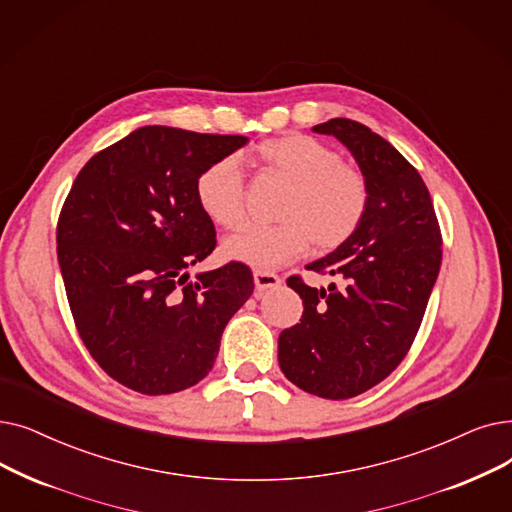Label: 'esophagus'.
Returning <instances> with one entry per match:
<instances>
[{
	"instance_id": "1",
	"label": "esophagus",
	"mask_w": 512,
	"mask_h": 512,
	"mask_svg": "<svg viewBox=\"0 0 512 512\" xmlns=\"http://www.w3.org/2000/svg\"><path fill=\"white\" fill-rule=\"evenodd\" d=\"M253 278H255L257 291H268V288H276L282 284L280 276L274 272H268V270H255Z\"/></svg>"
}]
</instances>
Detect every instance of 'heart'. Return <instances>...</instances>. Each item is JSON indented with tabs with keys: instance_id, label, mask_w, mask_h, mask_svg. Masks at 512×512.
<instances>
[{
	"instance_id": "obj_1",
	"label": "heart",
	"mask_w": 512,
	"mask_h": 512,
	"mask_svg": "<svg viewBox=\"0 0 512 512\" xmlns=\"http://www.w3.org/2000/svg\"><path fill=\"white\" fill-rule=\"evenodd\" d=\"M257 159L263 171L288 182L276 207L274 226H251L224 242V255L253 268H276L301 257L311 242L322 251L337 249L360 228L370 190L360 169L341 161L328 144L305 136L261 142ZM196 201L215 226L238 230L247 221L244 175L232 154L207 165L196 177Z\"/></svg>"
}]
</instances>
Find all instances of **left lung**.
<instances>
[{
	"instance_id": "left-lung-1",
	"label": "left lung",
	"mask_w": 512,
	"mask_h": 512,
	"mask_svg": "<svg viewBox=\"0 0 512 512\" xmlns=\"http://www.w3.org/2000/svg\"><path fill=\"white\" fill-rule=\"evenodd\" d=\"M335 136L364 173L370 201L355 234L307 270L341 288L286 284L303 299L301 322L278 337V362L299 389L355 397L399 366L420 328L441 265V232L418 171L379 133L351 119L314 127Z\"/></svg>"
}]
</instances>
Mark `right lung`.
<instances>
[{"label":"right lung","instance_id":"right-lung-1","mask_svg":"<svg viewBox=\"0 0 512 512\" xmlns=\"http://www.w3.org/2000/svg\"><path fill=\"white\" fill-rule=\"evenodd\" d=\"M247 142L146 125L94 154L66 196L56 242L79 337L133 391L167 395L203 381L221 332L253 293L238 261L188 274L215 249L196 177Z\"/></svg>","mask_w":512,"mask_h":512}]
</instances>
